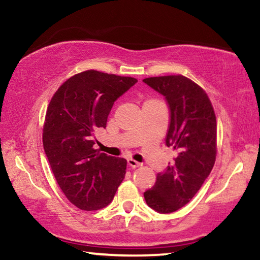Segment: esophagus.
I'll use <instances>...</instances> for the list:
<instances>
[{"mask_svg": "<svg viewBox=\"0 0 260 260\" xmlns=\"http://www.w3.org/2000/svg\"><path fill=\"white\" fill-rule=\"evenodd\" d=\"M127 164H128L132 167V169H136V167L141 166V164H140L139 161L132 159V158H129V159H127Z\"/></svg>", "mask_w": 260, "mask_h": 260, "instance_id": "obj_1", "label": "esophagus"}]
</instances>
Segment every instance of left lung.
I'll return each mask as SVG.
<instances>
[{"instance_id":"obj_1","label":"left lung","mask_w":260,"mask_h":260,"mask_svg":"<svg viewBox=\"0 0 260 260\" xmlns=\"http://www.w3.org/2000/svg\"><path fill=\"white\" fill-rule=\"evenodd\" d=\"M162 95L170 109L166 146L175 158L156 183L143 193L147 204L159 213L174 212L195 196L213 169L217 155V120L205 91L183 76L143 79Z\"/></svg>"}]
</instances>
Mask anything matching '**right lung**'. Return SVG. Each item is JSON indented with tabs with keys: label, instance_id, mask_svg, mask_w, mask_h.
I'll return each instance as SVG.
<instances>
[{
	"label": "right lung",
	"instance_id": "right-lung-1",
	"mask_svg": "<svg viewBox=\"0 0 260 260\" xmlns=\"http://www.w3.org/2000/svg\"><path fill=\"white\" fill-rule=\"evenodd\" d=\"M135 78L88 70L68 79L52 96L43 148L61 191L77 208L103 209L125 178L127 161L95 150V133L107 127L113 103Z\"/></svg>",
	"mask_w": 260,
	"mask_h": 260
}]
</instances>
